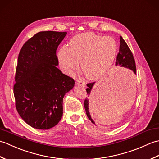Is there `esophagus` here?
Segmentation results:
<instances>
[{"label":"esophagus","mask_w":159,"mask_h":159,"mask_svg":"<svg viewBox=\"0 0 159 159\" xmlns=\"http://www.w3.org/2000/svg\"><path fill=\"white\" fill-rule=\"evenodd\" d=\"M76 85L85 87V82L83 81V80H77L76 81Z\"/></svg>","instance_id":"esophagus-1"}]
</instances>
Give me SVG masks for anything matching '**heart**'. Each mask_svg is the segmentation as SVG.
<instances>
[{
  "instance_id": "b5f03b06",
  "label": "heart",
  "mask_w": 159,
  "mask_h": 159,
  "mask_svg": "<svg viewBox=\"0 0 159 159\" xmlns=\"http://www.w3.org/2000/svg\"><path fill=\"white\" fill-rule=\"evenodd\" d=\"M117 51V43L111 37L85 33L73 37L69 48H61L57 58L65 73L70 74L76 70L80 61V68L85 76L96 79L112 66Z\"/></svg>"
}]
</instances>
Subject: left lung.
I'll use <instances>...</instances> for the list:
<instances>
[{
    "label": "left lung",
    "instance_id": "1",
    "mask_svg": "<svg viewBox=\"0 0 159 159\" xmlns=\"http://www.w3.org/2000/svg\"><path fill=\"white\" fill-rule=\"evenodd\" d=\"M120 50L119 53L117 56L116 66H120L121 67H126L127 69H129L132 71L134 74H136V66H135V61H134V57L132 53L131 50H130L129 47L128 46L127 43L124 41V39L122 38V37L120 36ZM95 83H88L87 85V88L86 89L87 94L89 96H90V93L92 92V89ZM84 106H85V109L86 111L87 116L88 117L89 120L92 121L93 124H95V122L93 120V119L91 117V115L89 113V99H85V102H84Z\"/></svg>",
    "mask_w": 159,
    "mask_h": 159
}]
</instances>
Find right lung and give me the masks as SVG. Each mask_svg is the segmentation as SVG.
Returning <instances> with one entry per match:
<instances>
[{
	"label": "right lung",
	"mask_w": 159,
	"mask_h": 159,
	"mask_svg": "<svg viewBox=\"0 0 159 159\" xmlns=\"http://www.w3.org/2000/svg\"><path fill=\"white\" fill-rule=\"evenodd\" d=\"M67 32L41 31L30 38L18 55L13 93L16 107L25 122L48 130L63 116V99L74 80L57 68V47Z\"/></svg>",
	"instance_id": "1"
}]
</instances>
